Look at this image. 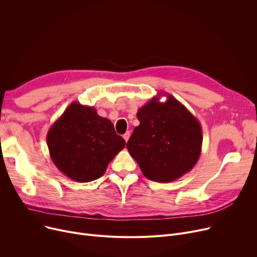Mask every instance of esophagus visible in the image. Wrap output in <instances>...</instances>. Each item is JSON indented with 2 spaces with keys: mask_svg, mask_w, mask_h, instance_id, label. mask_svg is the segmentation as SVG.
<instances>
[{
  "mask_svg": "<svg viewBox=\"0 0 257 257\" xmlns=\"http://www.w3.org/2000/svg\"><path fill=\"white\" fill-rule=\"evenodd\" d=\"M123 138H124V140H125L126 142H128L129 139H130V132L127 131V132L124 134V136H123Z\"/></svg>",
  "mask_w": 257,
  "mask_h": 257,
  "instance_id": "34e87169",
  "label": "esophagus"
}]
</instances>
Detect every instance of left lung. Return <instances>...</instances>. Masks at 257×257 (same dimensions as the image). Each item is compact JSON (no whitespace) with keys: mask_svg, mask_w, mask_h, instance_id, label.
<instances>
[{"mask_svg":"<svg viewBox=\"0 0 257 257\" xmlns=\"http://www.w3.org/2000/svg\"><path fill=\"white\" fill-rule=\"evenodd\" d=\"M167 101L160 102V96ZM127 143L130 155L144 176L156 182H172L190 172L200 157L202 128L187 108L170 93H158L141 107Z\"/></svg>","mask_w":257,"mask_h":257,"instance_id":"left-lung-1","label":"left lung"}]
</instances>
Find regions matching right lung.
Wrapping results in <instances>:
<instances>
[{"label": "right lung", "mask_w": 257, "mask_h": 257, "mask_svg": "<svg viewBox=\"0 0 257 257\" xmlns=\"http://www.w3.org/2000/svg\"><path fill=\"white\" fill-rule=\"evenodd\" d=\"M47 144L61 173L74 181L89 182L103 176L126 142L96 108L73 102L49 129Z\"/></svg>", "instance_id": "1"}]
</instances>
